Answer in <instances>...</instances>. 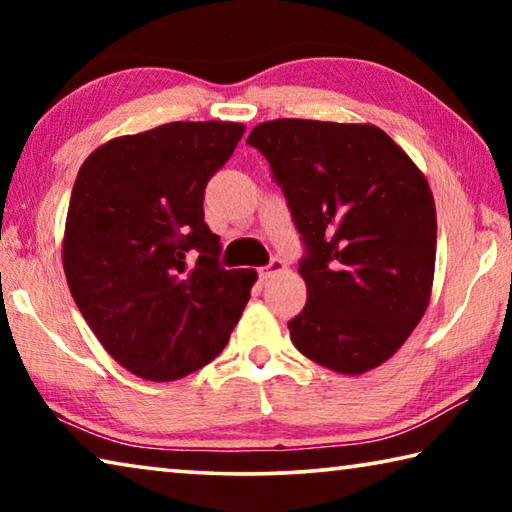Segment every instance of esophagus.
Segmentation results:
<instances>
[{"mask_svg":"<svg viewBox=\"0 0 512 512\" xmlns=\"http://www.w3.org/2000/svg\"><path fill=\"white\" fill-rule=\"evenodd\" d=\"M284 268H287V264H284L280 257H273L266 266L259 268V277H262V280H268V277H275L277 273H282Z\"/></svg>","mask_w":512,"mask_h":512,"instance_id":"esophagus-1","label":"esophagus"}]
</instances>
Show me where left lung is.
I'll return each instance as SVG.
<instances>
[{"label": "left lung", "mask_w": 512, "mask_h": 512, "mask_svg": "<svg viewBox=\"0 0 512 512\" xmlns=\"http://www.w3.org/2000/svg\"><path fill=\"white\" fill-rule=\"evenodd\" d=\"M248 144L271 164L305 244L307 305L291 341L341 375L402 348L427 311L436 266V205L413 160L372 124L275 119Z\"/></svg>", "instance_id": "left-lung-1"}]
</instances>
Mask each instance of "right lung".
Masks as SVG:
<instances>
[{"mask_svg": "<svg viewBox=\"0 0 512 512\" xmlns=\"http://www.w3.org/2000/svg\"><path fill=\"white\" fill-rule=\"evenodd\" d=\"M246 126L171 121L88 155L69 198L63 268L112 359L149 381L189 375L228 343L257 280L223 268L203 198Z\"/></svg>", "mask_w": 512, "mask_h": 512, "instance_id": "right-lung-1", "label": "right lung"}]
</instances>
